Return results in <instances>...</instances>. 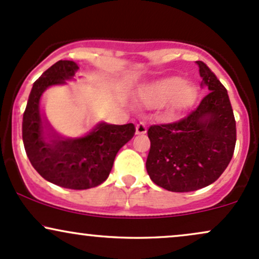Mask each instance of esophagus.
Returning <instances> with one entry per match:
<instances>
[{
    "label": "esophagus",
    "instance_id": "esophagus-1",
    "mask_svg": "<svg viewBox=\"0 0 259 259\" xmlns=\"http://www.w3.org/2000/svg\"><path fill=\"white\" fill-rule=\"evenodd\" d=\"M147 132V124L144 122H139V123L136 124V133L137 135H144Z\"/></svg>",
    "mask_w": 259,
    "mask_h": 259
}]
</instances>
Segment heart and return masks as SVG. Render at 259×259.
Masks as SVG:
<instances>
[{"mask_svg":"<svg viewBox=\"0 0 259 259\" xmlns=\"http://www.w3.org/2000/svg\"><path fill=\"white\" fill-rule=\"evenodd\" d=\"M197 97L196 87L179 75L156 80L145 87L142 93L144 103L149 106L156 107L167 103V114L171 116L190 109L196 103Z\"/></svg>","mask_w":259,"mask_h":259,"instance_id":"obj_1","label":"heart"}]
</instances>
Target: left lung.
I'll return each mask as SVG.
<instances>
[{
  "instance_id": "obj_1",
  "label": "left lung",
  "mask_w": 259,
  "mask_h": 259,
  "mask_svg": "<svg viewBox=\"0 0 259 259\" xmlns=\"http://www.w3.org/2000/svg\"><path fill=\"white\" fill-rule=\"evenodd\" d=\"M209 94L180 121L148 130L147 171L171 192H191L213 184L228 167L236 144V121L228 91L202 61H197Z\"/></svg>"
}]
</instances>
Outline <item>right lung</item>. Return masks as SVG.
<instances>
[{"label":"right lung","instance_id":"1","mask_svg":"<svg viewBox=\"0 0 259 259\" xmlns=\"http://www.w3.org/2000/svg\"><path fill=\"white\" fill-rule=\"evenodd\" d=\"M78 69L73 61L61 60L33 84L23 115L22 136L33 167L51 184L69 190H88L109 177L118 150L135 136L133 123H99L85 137H59L40 114V98L50 85L65 84ZM49 133L43 135V130Z\"/></svg>","mask_w":259,"mask_h":259}]
</instances>
